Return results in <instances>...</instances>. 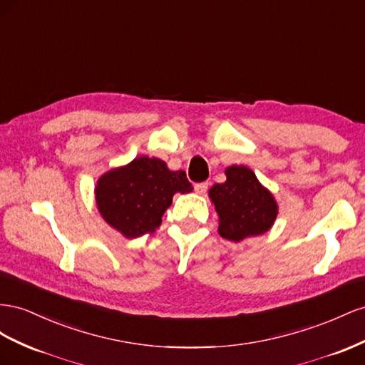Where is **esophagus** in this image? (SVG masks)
Instances as JSON below:
<instances>
[{
	"label": "esophagus",
	"mask_w": 365,
	"mask_h": 365,
	"mask_svg": "<svg viewBox=\"0 0 365 365\" xmlns=\"http://www.w3.org/2000/svg\"><path fill=\"white\" fill-rule=\"evenodd\" d=\"M207 186H210V183H207V182H202V183H195V186H194V191H195L197 194H200V195H203V194H206V191H207Z\"/></svg>",
	"instance_id": "34e87169"
}]
</instances>
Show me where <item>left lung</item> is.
Wrapping results in <instances>:
<instances>
[{
    "mask_svg": "<svg viewBox=\"0 0 365 365\" xmlns=\"http://www.w3.org/2000/svg\"><path fill=\"white\" fill-rule=\"evenodd\" d=\"M210 197L220 217L218 232L226 240L240 242L245 237L269 231L278 212L277 202L246 166L226 170V182L215 183Z\"/></svg>",
    "mask_w": 365,
    "mask_h": 365,
    "instance_id": "1",
    "label": "left lung"
}]
</instances>
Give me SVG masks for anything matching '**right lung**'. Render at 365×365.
Here are the masks:
<instances>
[{
  "label": "right lung",
  "mask_w": 365,
  "mask_h": 365,
  "mask_svg": "<svg viewBox=\"0 0 365 365\" xmlns=\"http://www.w3.org/2000/svg\"><path fill=\"white\" fill-rule=\"evenodd\" d=\"M185 171H170L160 159L147 155L103 174L96 186V203L106 222L125 237L153 234L175 192H191Z\"/></svg>",
  "instance_id": "add662e5"
}]
</instances>
